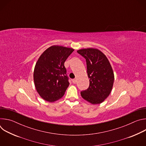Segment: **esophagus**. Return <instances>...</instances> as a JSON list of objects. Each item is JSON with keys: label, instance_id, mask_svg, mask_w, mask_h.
<instances>
[{"label": "esophagus", "instance_id": "obj_1", "mask_svg": "<svg viewBox=\"0 0 146 146\" xmlns=\"http://www.w3.org/2000/svg\"><path fill=\"white\" fill-rule=\"evenodd\" d=\"M72 82H73V84H76V83L77 82V79H76V78L73 79V80H72Z\"/></svg>", "mask_w": 146, "mask_h": 146}]
</instances>
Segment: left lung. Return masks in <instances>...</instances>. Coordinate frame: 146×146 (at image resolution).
Segmentation results:
<instances>
[{"label": "left lung", "instance_id": "1", "mask_svg": "<svg viewBox=\"0 0 146 146\" xmlns=\"http://www.w3.org/2000/svg\"><path fill=\"white\" fill-rule=\"evenodd\" d=\"M77 52L86 60L90 78L88 88L81 91V95L93 105L100 104L112 90L114 76L111 66L106 56L98 49L84 48L78 50Z\"/></svg>", "mask_w": 146, "mask_h": 146}]
</instances>
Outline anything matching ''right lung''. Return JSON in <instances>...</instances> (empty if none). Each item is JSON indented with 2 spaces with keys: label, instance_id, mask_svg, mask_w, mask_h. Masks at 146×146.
I'll return each mask as SVG.
<instances>
[{
  "label": "right lung",
  "instance_id": "add662e5",
  "mask_svg": "<svg viewBox=\"0 0 146 146\" xmlns=\"http://www.w3.org/2000/svg\"><path fill=\"white\" fill-rule=\"evenodd\" d=\"M74 49L52 46L38 59L33 72L37 92L44 100L55 102L61 98L69 85L64 63Z\"/></svg>",
  "mask_w": 146,
  "mask_h": 146
}]
</instances>
